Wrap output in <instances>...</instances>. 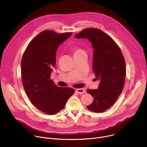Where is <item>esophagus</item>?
<instances>
[{"label": "esophagus", "instance_id": "obj_1", "mask_svg": "<svg viewBox=\"0 0 147 147\" xmlns=\"http://www.w3.org/2000/svg\"><path fill=\"white\" fill-rule=\"evenodd\" d=\"M76 91L79 94H82L85 92V91L82 88H78L76 90Z\"/></svg>", "mask_w": 147, "mask_h": 147}]
</instances>
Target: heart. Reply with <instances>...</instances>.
Wrapping results in <instances>:
<instances>
[{"mask_svg": "<svg viewBox=\"0 0 147 147\" xmlns=\"http://www.w3.org/2000/svg\"><path fill=\"white\" fill-rule=\"evenodd\" d=\"M81 51H81V50H80V49H77V48H75V49H74V53H78V52H81Z\"/></svg>", "mask_w": 147, "mask_h": 147, "instance_id": "b5f03b06", "label": "heart"}]
</instances>
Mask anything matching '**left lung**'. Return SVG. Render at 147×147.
<instances>
[{
  "label": "left lung",
  "instance_id": "obj_1",
  "mask_svg": "<svg viewBox=\"0 0 147 147\" xmlns=\"http://www.w3.org/2000/svg\"><path fill=\"white\" fill-rule=\"evenodd\" d=\"M76 38L87 39L94 49L92 69L98 89L88 90L94 98L87 108L95 112H103L114 104L123 90L125 63L122 53L115 42L97 28H87L75 35Z\"/></svg>",
  "mask_w": 147,
  "mask_h": 147
}]
</instances>
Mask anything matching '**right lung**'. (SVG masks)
Returning <instances> with one entry per match:
<instances>
[{"instance_id": "obj_1", "label": "right lung", "mask_w": 147, "mask_h": 147, "mask_svg": "<svg viewBox=\"0 0 147 147\" xmlns=\"http://www.w3.org/2000/svg\"><path fill=\"white\" fill-rule=\"evenodd\" d=\"M71 35V32L42 31L31 40L22 60V77L25 91L34 105L48 115H55L63 109L74 92L71 88L57 87L50 79L56 65V51Z\"/></svg>"}]
</instances>
